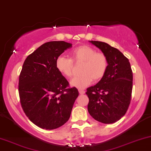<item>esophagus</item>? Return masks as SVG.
Masks as SVG:
<instances>
[{"mask_svg": "<svg viewBox=\"0 0 151 151\" xmlns=\"http://www.w3.org/2000/svg\"><path fill=\"white\" fill-rule=\"evenodd\" d=\"M79 94H83L85 93V91H84L83 90H81V89H79Z\"/></svg>", "mask_w": 151, "mask_h": 151, "instance_id": "obj_1", "label": "esophagus"}]
</instances>
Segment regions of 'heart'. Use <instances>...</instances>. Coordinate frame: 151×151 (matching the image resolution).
<instances>
[{"label":"heart","instance_id":"1","mask_svg":"<svg viewBox=\"0 0 151 151\" xmlns=\"http://www.w3.org/2000/svg\"><path fill=\"white\" fill-rule=\"evenodd\" d=\"M71 59L59 56L55 62L58 71L64 77L69 78L72 74L73 62H83L81 67V75L74 77L70 85L74 88L83 89L89 86L92 80L99 81L106 74L108 68V60L102 53L89 45H81L70 52Z\"/></svg>","mask_w":151,"mask_h":151}]
</instances>
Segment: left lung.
<instances>
[{
  "label": "left lung",
  "instance_id": "8db88e82",
  "mask_svg": "<svg viewBox=\"0 0 151 151\" xmlns=\"http://www.w3.org/2000/svg\"><path fill=\"white\" fill-rule=\"evenodd\" d=\"M89 42L101 50L107 58L108 68L95 86L87 88L88 112L101 123H114L126 114L130 103L132 72L130 62L119 50L108 43Z\"/></svg>",
  "mask_w": 151,
  "mask_h": 151
}]
</instances>
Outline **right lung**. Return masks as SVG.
I'll return each mask as SVG.
<instances>
[{"label":"right lung","instance_id":"1","mask_svg":"<svg viewBox=\"0 0 151 151\" xmlns=\"http://www.w3.org/2000/svg\"><path fill=\"white\" fill-rule=\"evenodd\" d=\"M65 41L43 44L26 58L19 76L20 101L30 121L39 127L53 130L69 119L79 92L55 65L56 59L72 47Z\"/></svg>","mask_w":151,"mask_h":151}]
</instances>
